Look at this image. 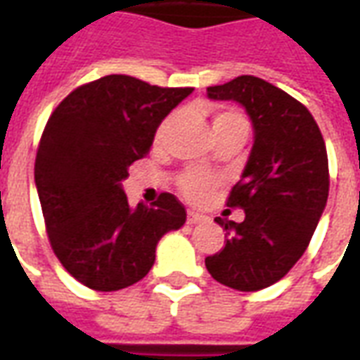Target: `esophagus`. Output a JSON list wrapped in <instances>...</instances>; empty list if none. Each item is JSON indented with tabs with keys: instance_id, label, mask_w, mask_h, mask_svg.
<instances>
[{
	"instance_id": "1",
	"label": "esophagus",
	"mask_w": 360,
	"mask_h": 360,
	"mask_svg": "<svg viewBox=\"0 0 360 360\" xmlns=\"http://www.w3.org/2000/svg\"><path fill=\"white\" fill-rule=\"evenodd\" d=\"M187 221L188 224H200V221H206V216H202V214H198V212L195 210H188Z\"/></svg>"
}]
</instances>
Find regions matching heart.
I'll return each instance as SVG.
<instances>
[{
  "mask_svg": "<svg viewBox=\"0 0 360 360\" xmlns=\"http://www.w3.org/2000/svg\"><path fill=\"white\" fill-rule=\"evenodd\" d=\"M177 121H179V113L167 115L162 121V125L158 127L156 141H165V136L169 134V131L175 127ZM235 129L247 131V119H245V115L239 110H235V108H218L216 113H214V133H216V136L229 133V131H235ZM216 185H218V181L214 179V177L198 172H187L179 177V191L187 196L188 200H202V198L210 195L212 188L216 187Z\"/></svg>",
  "mask_w": 360,
  "mask_h": 360,
  "instance_id": "b5f03b06",
  "label": "heart"
}]
</instances>
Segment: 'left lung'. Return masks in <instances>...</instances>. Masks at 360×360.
<instances>
[{
	"mask_svg": "<svg viewBox=\"0 0 360 360\" xmlns=\"http://www.w3.org/2000/svg\"><path fill=\"white\" fill-rule=\"evenodd\" d=\"M212 100H235L249 113L255 144L227 206L245 219L216 218L226 247L206 257L212 278L237 291L274 285L304 255L324 212L330 172L324 139L293 96L252 75L208 86Z\"/></svg>",
	"mask_w": 360,
	"mask_h": 360,
	"instance_id": "1",
	"label": "left lung"
}]
</instances>
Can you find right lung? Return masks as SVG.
Here are the masks:
<instances>
[{"label": "right lung", "instance_id": "obj_1", "mask_svg": "<svg viewBox=\"0 0 360 360\" xmlns=\"http://www.w3.org/2000/svg\"><path fill=\"white\" fill-rule=\"evenodd\" d=\"M193 89H162L129 75L81 84L51 111L38 144L34 181L51 250L96 291L141 281L156 245L187 212L172 193L129 206L121 181L150 152L158 125Z\"/></svg>", "mask_w": 360, "mask_h": 360}]
</instances>
